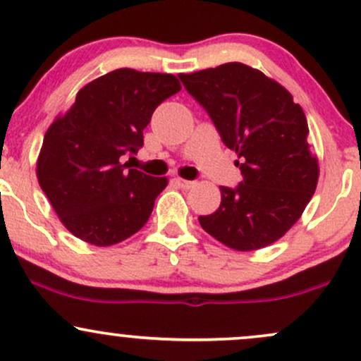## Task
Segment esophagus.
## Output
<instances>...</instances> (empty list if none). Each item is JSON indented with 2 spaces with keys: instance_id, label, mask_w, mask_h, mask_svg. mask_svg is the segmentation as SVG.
I'll return each mask as SVG.
<instances>
[{
  "instance_id": "1",
  "label": "esophagus",
  "mask_w": 361,
  "mask_h": 361,
  "mask_svg": "<svg viewBox=\"0 0 361 361\" xmlns=\"http://www.w3.org/2000/svg\"><path fill=\"white\" fill-rule=\"evenodd\" d=\"M176 183H178V186H180V188H183V190H190V188H193L195 185V181H188V180H183V178H176Z\"/></svg>"
}]
</instances>
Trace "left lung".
Listing matches in <instances>:
<instances>
[{
	"instance_id": "1",
	"label": "left lung",
	"mask_w": 361,
	"mask_h": 361,
	"mask_svg": "<svg viewBox=\"0 0 361 361\" xmlns=\"http://www.w3.org/2000/svg\"><path fill=\"white\" fill-rule=\"evenodd\" d=\"M180 78L243 173L238 188L221 186L219 209L198 217L202 229L235 251L270 246L299 221L317 186L304 110L280 82L243 62Z\"/></svg>"
}]
</instances>
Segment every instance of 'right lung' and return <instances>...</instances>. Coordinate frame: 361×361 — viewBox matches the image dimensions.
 Listing matches in <instances>:
<instances>
[{
    "instance_id": "obj_1",
    "label": "right lung",
    "mask_w": 361,
    "mask_h": 361,
    "mask_svg": "<svg viewBox=\"0 0 361 361\" xmlns=\"http://www.w3.org/2000/svg\"><path fill=\"white\" fill-rule=\"evenodd\" d=\"M181 90L173 74L115 69L78 91L37 157V180L62 226L81 241L111 246L147 222L168 178L127 169L120 157L144 144L152 111Z\"/></svg>"
}]
</instances>
